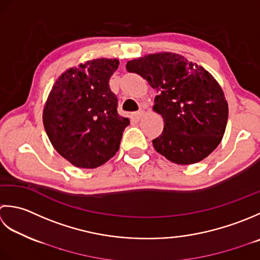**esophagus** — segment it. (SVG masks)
I'll use <instances>...</instances> for the list:
<instances>
[{
    "instance_id": "esophagus-1",
    "label": "esophagus",
    "mask_w": 260,
    "mask_h": 260,
    "mask_svg": "<svg viewBox=\"0 0 260 260\" xmlns=\"http://www.w3.org/2000/svg\"><path fill=\"white\" fill-rule=\"evenodd\" d=\"M142 115H144V111L140 110V111H138V112L132 114V118H134L136 121H139L142 118Z\"/></svg>"
}]
</instances>
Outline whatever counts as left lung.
<instances>
[{
	"instance_id": "left-lung-1",
	"label": "left lung",
	"mask_w": 260,
	"mask_h": 260,
	"mask_svg": "<svg viewBox=\"0 0 260 260\" xmlns=\"http://www.w3.org/2000/svg\"><path fill=\"white\" fill-rule=\"evenodd\" d=\"M126 71L156 89L152 110L164 119L153 148L168 160L190 165L208 157L222 140L228 102L211 74L174 52H158L126 62Z\"/></svg>"
}]
</instances>
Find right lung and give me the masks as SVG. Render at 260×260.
<instances>
[{"label":"right lung","mask_w":260,"mask_h":260,"mask_svg":"<svg viewBox=\"0 0 260 260\" xmlns=\"http://www.w3.org/2000/svg\"><path fill=\"white\" fill-rule=\"evenodd\" d=\"M119 60H87L63 72L47 99L42 121L52 147L78 168H96L119 150L130 124L116 107L109 81Z\"/></svg>","instance_id":"right-lung-1"}]
</instances>
